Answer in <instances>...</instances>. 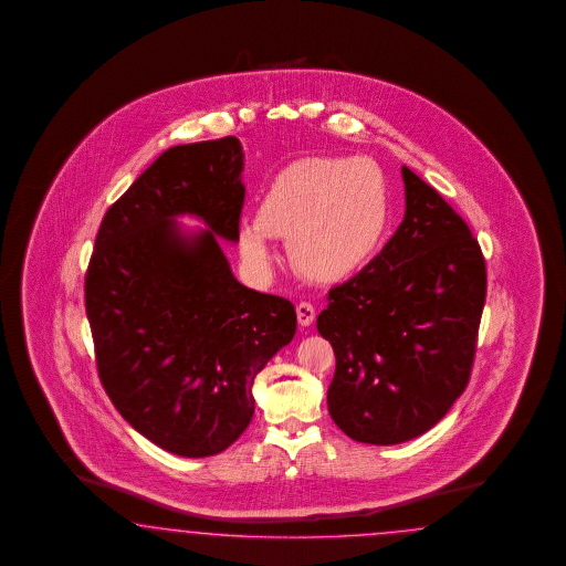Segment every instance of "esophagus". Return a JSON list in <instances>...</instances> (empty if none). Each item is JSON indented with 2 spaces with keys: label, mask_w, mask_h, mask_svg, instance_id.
I'll return each instance as SVG.
<instances>
[{
  "label": "esophagus",
  "mask_w": 566,
  "mask_h": 566,
  "mask_svg": "<svg viewBox=\"0 0 566 566\" xmlns=\"http://www.w3.org/2000/svg\"><path fill=\"white\" fill-rule=\"evenodd\" d=\"M296 317H298V324H301V326H311L313 319H315V307H313L311 303H298V305H296Z\"/></svg>",
  "instance_id": "obj_1"
}]
</instances>
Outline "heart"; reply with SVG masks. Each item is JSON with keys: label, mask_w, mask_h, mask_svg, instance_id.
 I'll return each mask as SVG.
<instances>
[{"label": "heart", "mask_w": 566, "mask_h": 566, "mask_svg": "<svg viewBox=\"0 0 566 566\" xmlns=\"http://www.w3.org/2000/svg\"><path fill=\"white\" fill-rule=\"evenodd\" d=\"M390 222L386 174L369 157H305L263 190L258 220H240V255L258 272L274 261L272 237L291 240L301 274L336 284L376 258Z\"/></svg>", "instance_id": "obj_1"}]
</instances>
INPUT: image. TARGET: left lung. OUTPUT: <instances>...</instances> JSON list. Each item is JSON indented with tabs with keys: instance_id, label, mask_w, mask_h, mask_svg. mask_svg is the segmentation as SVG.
I'll return each mask as SVG.
<instances>
[{
	"instance_id": "8db88e82",
	"label": "left lung",
	"mask_w": 566,
	"mask_h": 566,
	"mask_svg": "<svg viewBox=\"0 0 566 566\" xmlns=\"http://www.w3.org/2000/svg\"><path fill=\"white\" fill-rule=\"evenodd\" d=\"M400 171L405 220L317 317L336 355L327 411L363 444L407 442L444 417L469 381L485 303L469 226L415 171Z\"/></svg>"
}]
</instances>
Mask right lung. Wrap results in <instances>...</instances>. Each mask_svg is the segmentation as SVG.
Segmentation results:
<instances>
[{
	"mask_svg": "<svg viewBox=\"0 0 566 566\" xmlns=\"http://www.w3.org/2000/svg\"><path fill=\"white\" fill-rule=\"evenodd\" d=\"M244 154L237 137L159 155L103 216L85 280L103 388L149 442L220 454L249 428L253 381L291 343V301L251 291L222 242H239ZM189 214L203 229H185Z\"/></svg>",
	"mask_w": 566,
	"mask_h": 566,
	"instance_id": "obj_1",
	"label": "right lung"
}]
</instances>
